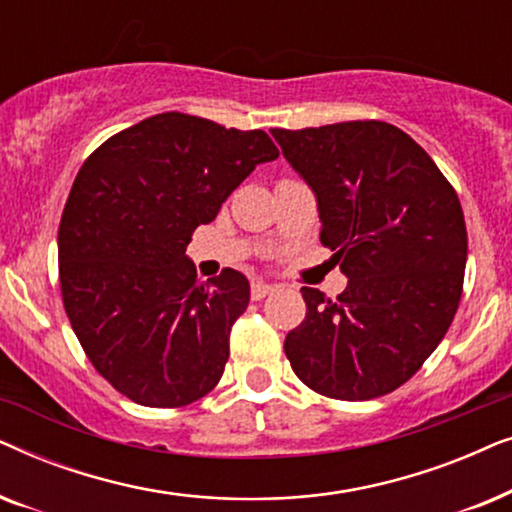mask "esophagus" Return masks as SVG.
<instances>
[{"label": "esophagus", "mask_w": 512, "mask_h": 512, "mask_svg": "<svg viewBox=\"0 0 512 512\" xmlns=\"http://www.w3.org/2000/svg\"><path fill=\"white\" fill-rule=\"evenodd\" d=\"M277 289L272 284H265V282H254L251 284V298L254 300H263L265 296H270V293H275Z\"/></svg>", "instance_id": "esophagus-1"}]
</instances>
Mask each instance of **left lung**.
<instances>
[{
    "label": "left lung",
    "mask_w": 512,
    "mask_h": 512,
    "mask_svg": "<svg viewBox=\"0 0 512 512\" xmlns=\"http://www.w3.org/2000/svg\"><path fill=\"white\" fill-rule=\"evenodd\" d=\"M317 195L321 244L347 289L303 286L307 314L286 335L293 373L321 396L370 401L410 380L457 314L468 254L450 181L396 125L347 121L272 130Z\"/></svg>",
    "instance_id": "1"
}]
</instances>
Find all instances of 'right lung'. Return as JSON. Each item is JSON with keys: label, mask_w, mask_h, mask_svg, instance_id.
<instances>
[{"label": "right lung", "mask_w": 512, "mask_h": 512, "mask_svg": "<svg viewBox=\"0 0 512 512\" xmlns=\"http://www.w3.org/2000/svg\"><path fill=\"white\" fill-rule=\"evenodd\" d=\"M279 156L263 130L167 111L109 137L76 174L58 230L62 303L97 373L146 408H181L219 384L249 282H198L193 230Z\"/></svg>", "instance_id": "add662e5"}]
</instances>
